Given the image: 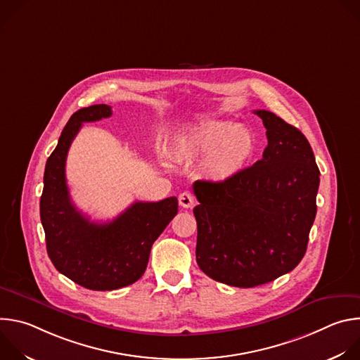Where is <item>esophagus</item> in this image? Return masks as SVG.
I'll use <instances>...</instances> for the list:
<instances>
[{
    "mask_svg": "<svg viewBox=\"0 0 360 360\" xmlns=\"http://www.w3.org/2000/svg\"><path fill=\"white\" fill-rule=\"evenodd\" d=\"M179 205L182 208H192L195 205V198L191 192H182L179 195Z\"/></svg>",
    "mask_w": 360,
    "mask_h": 360,
    "instance_id": "1",
    "label": "esophagus"
}]
</instances>
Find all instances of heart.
Segmentation results:
<instances>
[{
    "instance_id": "heart-1",
    "label": "heart",
    "mask_w": 360,
    "mask_h": 360,
    "mask_svg": "<svg viewBox=\"0 0 360 360\" xmlns=\"http://www.w3.org/2000/svg\"><path fill=\"white\" fill-rule=\"evenodd\" d=\"M188 160H205L203 171L214 181H226L239 174L252 160L256 139L246 128L228 121H212L185 138L179 145Z\"/></svg>"
}]
</instances>
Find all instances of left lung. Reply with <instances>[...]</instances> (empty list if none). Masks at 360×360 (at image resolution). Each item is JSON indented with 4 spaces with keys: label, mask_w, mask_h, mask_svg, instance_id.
Wrapping results in <instances>:
<instances>
[{
    "label": "left lung",
    "mask_w": 360,
    "mask_h": 360,
    "mask_svg": "<svg viewBox=\"0 0 360 360\" xmlns=\"http://www.w3.org/2000/svg\"><path fill=\"white\" fill-rule=\"evenodd\" d=\"M268 146L252 167L222 181H196V262L214 281L253 288L304 256L316 217L319 168L306 136L271 111H255Z\"/></svg>",
    "instance_id": "8db88e82"
}]
</instances>
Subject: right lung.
I'll return each instance as SVG.
<instances>
[{
    "label": "right lung",
    "mask_w": 360,
    "mask_h": 360,
    "mask_svg": "<svg viewBox=\"0 0 360 360\" xmlns=\"http://www.w3.org/2000/svg\"><path fill=\"white\" fill-rule=\"evenodd\" d=\"M112 115L105 104L72 114L58 145L46 160L39 200L46 252L58 272L91 290H112L136 282L145 272L152 243L178 214L175 196L135 202L111 222H91L71 202L67 153L82 122Z\"/></svg>",
    "instance_id": "obj_1"
}]
</instances>
